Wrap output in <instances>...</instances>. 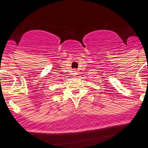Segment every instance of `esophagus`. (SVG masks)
Here are the masks:
<instances>
[{
  "label": "esophagus",
  "mask_w": 148,
  "mask_h": 148,
  "mask_svg": "<svg viewBox=\"0 0 148 148\" xmlns=\"http://www.w3.org/2000/svg\"><path fill=\"white\" fill-rule=\"evenodd\" d=\"M77 71H73V74H74V75H76V74H77Z\"/></svg>",
  "instance_id": "34e87169"
}]
</instances>
